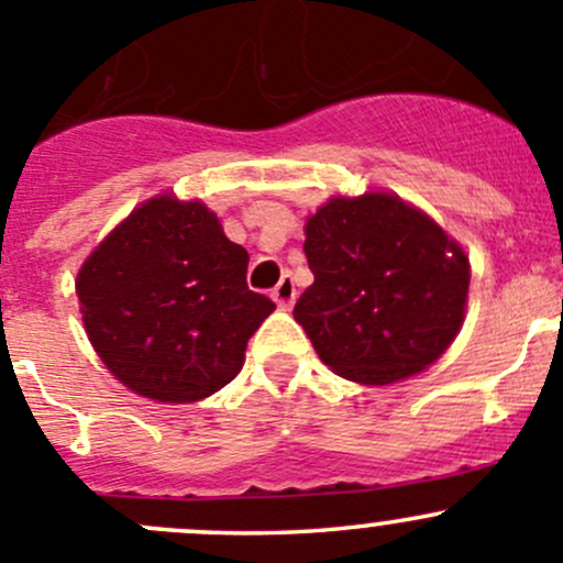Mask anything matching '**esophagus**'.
Returning a JSON list of instances; mask_svg holds the SVG:
<instances>
[{"instance_id":"esophagus-1","label":"esophagus","mask_w":563,"mask_h":563,"mask_svg":"<svg viewBox=\"0 0 563 563\" xmlns=\"http://www.w3.org/2000/svg\"><path fill=\"white\" fill-rule=\"evenodd\" d=\"M272 299H275L277 305H280L283 310H288L294 305V299H297V286H294V277L291 275H283L280 283L275 286V291H272Z\"/></svg>"}]
</instances>
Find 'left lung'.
I'll return each instance as SVG.
<instances>
[{
  "mask_svg": "<svg viewBox=\"0 0 563 563\" xmlns=\"http://www.w3.org/2000/svg\"><path fill=\"white\" fill-rule=\"evenodd\" d=\"M313 286L297 299L323 365L384 387L433 365L460 332L468 258L428 214L389 192L332 198L305 225Z\"/></svg>",
  "mask_w": 563,
  "mask_h": 563,
  "instance_id": "8db88e82",
  "label": "left lung"
}]
</instances>
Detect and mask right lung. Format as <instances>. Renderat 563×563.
I'll return each mask as SVG.
<instances>
[{
	"mask_svg": "<svg viewBox=\"0 0 563 563\" xmlns=\"http://www.w3.org/2000/svg\"><path fill=\"white\" fill-rule=\"evenodd\" d=\"M84 327L108 371L139 395L192 402L223 389L275 310L247 288V250L203 203H141L78 272Z\"/></svg>",
	"mask_w": 563,
	"mask_h": 563,
	"instance_id": "right-lung-1",
	"label": "right lung"
}]
</instances>
